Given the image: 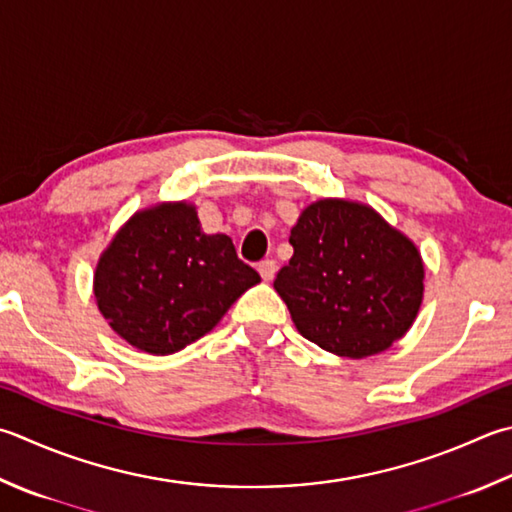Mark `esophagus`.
<instances>
[{
    "mask_svg": "<svg viewBox=\"0 0 512 512\" xmlns=\"http://www.w3.org/2000/svg\"><path fill=\"white\" fill-rule=\"evenodd\" d=\"M258 274L263 281H272L276 276V260H263V263H258Z\"/></svg>",
    "mask_w": 512,
    "mask_h": 512,
    "instance_id": "esophagus-1",
    "label": "esophagus"
}]
</instances>
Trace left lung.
<instances>
[{
    "instance_id": "left-lung-1",
    "label": "left lung",
    "mask_w": 512,
    "mask_h": 512,
    "mask_svg": "<svg viewBox=\"0 0 512 512\" xmlns=\"http://www.w3.org/2000/svg\"><path fill=\"white\" fill-rule=\"evenodd\" d=\"M294 256L274 289L307 341L345 359L379 354L406 334L423 301L417 245L365 202L321 198L292 227Z\"/></svg>"
}]
</instances>
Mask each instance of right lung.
Listing matches in <instances>:
<instances>
[{
    "label": "right lung",
    "instance_id": "1",
    "mask_svg": "<svg viewBox=\"0 0 512 512\" xmlns=\"http://www.w3.org/2000/svg\"><path fill=\"white\" fill-rule=\"evenodd\" d=\"M256 269L225 234H205L196 205L158 202L124 223L100 254L93 294L111 330L138 350L173 354L214 330Z\"/></svg>",
    "mask_w": 512,
    "mask_h": 512
}]
</instances>
